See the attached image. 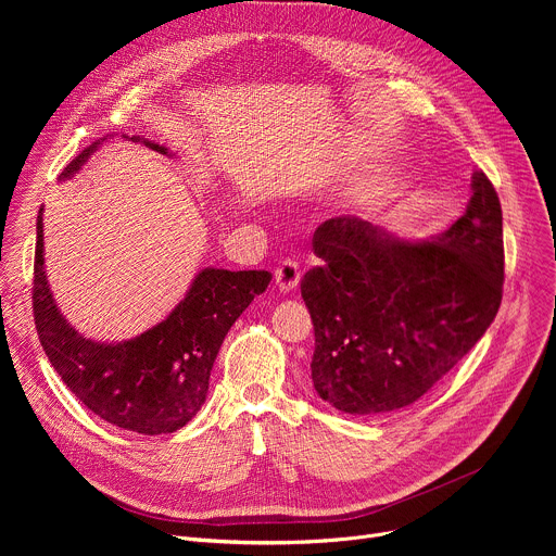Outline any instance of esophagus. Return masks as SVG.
<instances>
[{
    "label": "esophagus",
    "instance_id": "obj_1",
    "mask_svg": "<svg viewBox=\"0 0 556 556\" xmlns=\"http://www.w3.org/2000/svg\"><path fill=\"white\" fill-rule=\"evenodd\" d=\"M299 279H301V273H299V264L294 260H283L275 270V283L281 292L296 290Z\"/></svg>",
    "mask_w": 556,
    "mask_h": 556
}]
</instances>
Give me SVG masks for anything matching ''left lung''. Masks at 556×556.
<instances>
[{
	"instance_id": "obj_1",
	"label": "left lung",
	"mask_w": 556,
	"mask_h": 556,
	"mask_svg": "<svg viewBox=\"0 0 556 556\" xmlns=\"http://www.w3.org/2000/svg\"><path fill=\"white\" fill-rule=\"evenodd\" d=\"M464 215L431 240H401L356 215L324 222L301 296L314 324L312 384L350 416L401 412L478 343L502 303V204L475 172Z\"/></svg>"
}]
</instances>
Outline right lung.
<instances>
[{
  "mask_svg": "<svg viewBox=\"0 0 556 556\" xmlns=\"http://www.w3.org/2000/svg\"><path fill=\"white\" fill-rule=\"evenodd\" d=\"M105 140L78 153L59 180L81 172ZM129 140L172 155L165 144L149 138ZM43 264V208H39L33 307L41 348L67 389L92 414L142 435L174 433L200 412L224 337L273 279L266 270L202 268L165 321L129 341L103 343L86 339L67 324Z\"/></svg>",
  "mask_w": 556,
  "mask_h": 556,
  "instance_id": "1",
  "label": "right lung"
}]
</instances>
